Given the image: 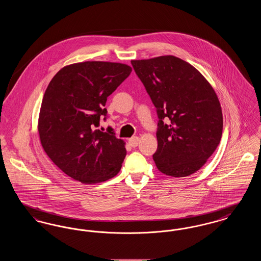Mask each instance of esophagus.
Listing matches in <instances>:
<instances>
[{
  "mask_svg": "<svg viewBox=\"0 0 261 261\" xmlns=\"http://www.w3.org/2000/svg\"><path fill=\"white\" fill-rule=\"evenodd\" d=\"M139 141H140L139 137H132L131 139H129L128 143H129V145H130L132 148H136L137 146H138V144H139Z\"/></svg>",
  "mask_w": 261,
  "mask_h": 261,
  "instance_id": "obj_1",
  "label": "esophagus"
}]
</instances>
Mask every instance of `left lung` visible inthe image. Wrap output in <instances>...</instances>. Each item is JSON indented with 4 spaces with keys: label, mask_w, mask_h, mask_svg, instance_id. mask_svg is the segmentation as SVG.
I'll list each match as a JSON object with an SVG mask.
<instances>
[{
    "label": "left lung",
    "mask_w": 261,
    "mask_h": 261,
    "mask_svg": "<svg viewBox=\"0 0 261 261\" xmlns=\"http://www.w3.org/2000/svg\"><path fill=\"white\" fill-rule=\"evenodd\" d=\"M156 109L158 169L172 177L195 173L218 147L223 129L219 99L207 80L173 56L131 61Z\"/></svg>",
    "instance_id": "8db88e82"
}]
</instances>
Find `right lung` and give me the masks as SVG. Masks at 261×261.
Here are the masks:
<instances>
[{
    "instance_id": "1",
    "label": "right lung",
    "mask_w": 261,
    "mask_h": 261,
    "mask_svg": "<svg viewBox=\"0 0 261 261\" xmlns=\"http://www.w3.org/2000/svg\"><path fill=\"white\" fill-rule=\"evenodd\" d=\"M132 68L123 63L85 62L64 66L53 77L42 100L38 131L48 156L66 175L84 184L107 181L119 172L123 140L112 127L96 129L112 95Z\"/></svg>"
}]
</instances>
